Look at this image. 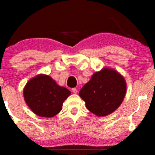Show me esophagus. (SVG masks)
<instances>
[{
    "label": "esophagus",
    "instance_id": "esophagus-1",
    "mask_svg": "<svg viewBox=\"0 0 155 155\" xmlns=\"http://www.w3.org/2000/svg\"><path fill=\"white\" fill-rule=\"evenodd\" d=\"M72 91H73V92L75 93V94H77L78 93V90L76 88H73L72 89Z\"/></svg>",
    "mask_w": 155,
    "mask_h": 155
}]
</instances>
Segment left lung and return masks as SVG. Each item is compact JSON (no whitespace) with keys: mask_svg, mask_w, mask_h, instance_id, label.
Masks as SVG:
<instances>
[{"mask_svg":"<svg viewBox=\"0 0 155 155\" xmlns=\"http://www.w3.org/2000/svg\"><path fill=\"white\" fill-rule=\"evenodd\" d=\"M126 92L125 79L113 69L97 72L82 87L79 95L87 109L97 116L113 113L122 103Z\"/></svg>","mask_w":155,"mask_h":155,"instance_id":"1","label":"left lung"}]
</instances>
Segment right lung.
<instances>
[{
  "label": "right lung",
  "mask_w": 155,
  "mask_h": 155,
  "mask_svg": "<svg viewBox=\"0 0 155 155\" xmlns=\"http://www.w3.org/2000/svg\"><path fill=\"white\" fill-rule=\"evenodd\" d=\"M23 94L27 104L34 113L50 118L61 111L63 101L71 92L57 84L48 75H39L29 80Z\"/></svg>",
  "instance_id": "1"
}]
</instances>
